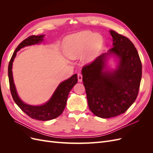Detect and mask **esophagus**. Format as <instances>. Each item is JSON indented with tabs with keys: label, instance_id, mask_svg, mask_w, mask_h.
Returning <instances> with one entry per match:
<instances>
[{
	"label": "esophagus",
	"instance_id": "obj_1",
	"mask_svg": "<svg viewBox=\"0 0 153 153\" xmlns=\"http://www.w3.org/2000/svg\"><path fill=\"white\" fill-rule=\"evenodd\" d=\"M78 81L79 82H82V75H81L80 73L78 74Z\"/></svg>",
	"mask_w": 153,
	"mask_h": 153
}]
</instances>
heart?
Segmentation results:
<instances>
[{
  "mask_svg": "<svg viewBox=\"0 0 153 153\" xmlns=\"http://www.w3.org/2000/svg\"><path fill=\"white\" fill-rule=\"evenodd\" d=\"M103 45L101 35L90 30H84L66 37L64 51L69 58L80 57L85 62H91L96 59Z\"/></svg>",
  "mask_w": 153,
  "mask_h": 153,
  "instance_id": "obj_1",
  "label": "heart"
}]
</instances>
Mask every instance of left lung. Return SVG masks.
I'll list each match as a JSON object with an SVG mask.
<instances>
[{
	"mask_svg": "<svg viewBox=\"0 0 153 153\" xmlns=\"http://www.w3.org/2000/svg\"><path fill=\"white\" fill-rule=\"evenodd\" d=\"M112 48L82 69L89 109L96 116L110 118L124 114L135 101L142 78L138 52L126 37L110 30ZM111 56L117 66H108Z\"/></svg>",
	"mask_w": 153,
	"mask_h": 153,
	"instance_id": "left-lung-1",
	"label": "left lung"
}]
</instances>
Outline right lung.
<instances>
[{
    "mask_svg": "<svg viewBox=\"0 0 153 153\" xmlns=\"http://www.w3.org/2000/svg\"><path fill=\"white\" fill-rule=\"evenodd\" d=\"M45 35L31 36L25 39L18 46L14 52L8 66V76L10 82V90L13 100L20 109L32 119L39 121H49L57 118L64 111L66 105L69 92L77 82V75L75 74L68 79L59 84L52 96L48 101L41 105H31L24 103L18 94L16 87L14 83L13 76V63L16 57V53L21 48L27 46H31L41 43L43 41Z\"/></svg>",
    "mask_w": 153,
    "mask_h": 153,
    "instance_id": "obj_1",
    "label": "right lung"
}]
</instances>
